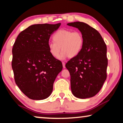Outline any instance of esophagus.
Returning a JSON list of instances; mask_svg holds the SVG:
<instances>
[{
  "instance_id": "obj_1",
  "label": "esophagus",
  "mask_w": 123,
  "mask_h": 123,
  "mask_svg": "<svg viewBox=\"0 0 123 123\" xmlns=\"http://www.w3.org/2000/svg\"><path fill=\"white\" fill-rule=\"evenodd\" d=\"M62 65H63V68H66V66H65V63L64 62H62Z\"/></svg>"
}]
</instances>
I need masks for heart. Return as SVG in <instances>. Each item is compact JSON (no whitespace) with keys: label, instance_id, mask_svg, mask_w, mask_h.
<instances>
[{"label":"heart","instance_id":"1","mask_svg":"<svg viewBox=\"0 0 123 123\" xmlns=\"http://www.w3.org/2000/svg\"><path fill=\"white\" fill-rule=\"evenodd\" d=\"M54 42L48 43L50 53L53 57L59 56L61 50H63L59 56L60 60L66 57H74L78 55L84 44V38L79 31H72L67 29L58 30L53 36Z\"/></svg>","mask_w":123,"mask_h":123}]
</instances>
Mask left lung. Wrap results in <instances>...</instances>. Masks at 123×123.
I'll return each instance as SVG.
<instances>
[{"label": "left lung", "instance_id": "8db88e82", "mask_svg": "<svg viewBox=\"0 0 123 123\" xmlns=\"http://www.w3.org/2000/svg\"><path fill=\"white\" fill-rule=\"evenodd\" d=\"M67 25L78 28L84 38L81 50L66 64L70 75L72 92L80 99L93 97L106 79V45L99 32L87 24L76 22Z\"/></svg>", "mask_w": 123, "mask_h": 123}]
</instances>
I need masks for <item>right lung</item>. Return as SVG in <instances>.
Wrapping results in <instances>:
<instances>
[{"label":"right lung","mask_w":123,"mask_h":123,"mask_svg":"<svg viewBox=\"0 0 123 123\" xmlns=\"http://www.w3.org/2000/svg\"><path fill=\"white\" fill-rule=\"evenodd\" d=\"M61 23L29 26L17 38L12 48V68L16 84L32 100H43L51 94L53 84L63 68L50 53L49 40Z\"/></svg>","instance_id":"add662e5"}]
</instances>
